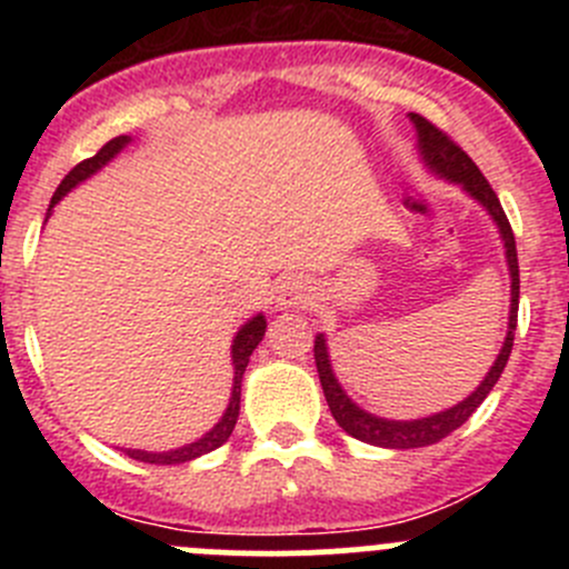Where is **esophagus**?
I'll list each match as a JSON object with an SVG mask.
<instances>
[{"label": "esophagus", "mask_w": 569, "mask_h": 569, "mask_svg": "<svg viewBox=\"0 0 569 569\" xmlns=\"http://www.w3.org/2000/svg\"><path fill=\"white\" fill-rule=\"evenodd\" d=\"M313 300V289L302 278H286L274 286V308L289 311V308H306Z\"/></svg>", "instance_id": "1"}]
</instances>
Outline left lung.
Here are the masks:
<instances>
[{
  "label": "left lung",
  "instance_id": "8db88e82",
  "mask_svg": "<svg viewBox=\"0 0 569 569\" xmlns=\"http://www.w3.org/2000/svg\"><path fill=\"white\" fill-rule=\"evenodd\" d=\"M412 126H416L418 134V153H421V162L427 164L429 173L449 183H460L465 192L476 200L479 206H485L487 214L492 217V222L498 226L503 242V256H507L509 278H512V297H509V327L507 338H503V347L498 352L496 363L490 366V371L485 375V380L479 382L473 393L465 396L462 401H457L455 407H446V410L432 412L427 418H412V421H393V418H380L375 412L363 410L360 405H355L352 396L341 388V382L336 380V371L330 363V349H327L325 332H319L317 341H313V360H317L319 382L321 391H325L327 407H330L332 418L338 421V427L343 429L352 438L363 440V443L380 446V449H421V446H432L438 440H443L446 435H451L455 429H460L465 421L476 412V407L487 399V393L496 388L498 377H501L503 366H507L509 352H512L515 343V327H518V300H520V269H518V250H515V233L509 226L507 214L501 209V200L492 192V187L487 183V178L481 176V170L476 168L473 159L457 146L455 140L443 134L438 126L429 123L421 114L410 112Z\"/></svg>",
  "mask_w": 569,
  "mask_h": 569
}]
</instances>
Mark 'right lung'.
Returning <instances> with one entry per match:
<instances>
[{"instance_id": "obj_1", "label": "right lung", "mask_w": 569, "mask_h": 569, "mask_svg": "<svg viewBox=\"0 0 569 569\" xmlns=\"http://www.w3.org/2000/svg\"><path fill=\"white\" fill-rule=\"evenodd\" d=\"M131 142L129 134H120L114 137V140H109L104 148H101L96 157L84 159V162H79L77 168L71 170L66 178H62V183L57 187V192L51 194V203H49V211H46V220L51 217V209H54L57 203H60L62 198H66L68 192H71L73 187H79L82 181H88L90 176L99 173L104 164L112 162L114 157H118L120 151H123L126 146ZM263 332H267V319H263V313H256V317L244 321L242 327H239V332L233 336V343H231V363H233V388H231V399H228V407L226 412H222L220 421L214 423V427L209 429V432L203 435V438H198L194 443H187V446H178V449H170V451H142V449H123L126 455L131 457V460H140V462H151V465H181V462H192L198 460V457L209 455V451L220 449L222 443H226L228 438H231L233 427H237V418H239V399H242V377H244V369H248L250 363V355L252 349L261 343Z\"/></svg>"}]
</instances>
